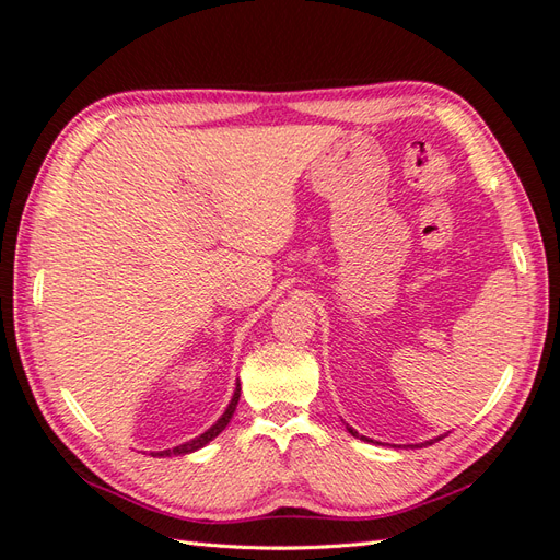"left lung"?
I'll list each match as a JSON object with an SVG mask.
<instances>
[{
    "mask_svg": "<svg viewBox=\"0 0 560 560\" xmlns=\"http://www.w3.org/2000/svg\"><path fill=\"white\" fill-rule=\"evenodd\" d=\"M348 432L352 434V436H358V432H354L352 428H348ZM364 439V436H362ZM439 439H442V436H436V439H430V442H425V444H420V446H430V444H434V442H439ZM366 442H369V439H366Z\"/></svg>",
    "mask_w": 560,
    "mask_h": 560,
    "instance_id": "left-lung-1",
    "label": "left lung"
}]
</instances>
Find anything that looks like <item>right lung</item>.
<instances>
[{"instance_id": "1", "label": "right lung", "mask_w": 560, "mask_h": 560, "mask_svg": "<svg viewBox=\"0 0 560 560\" xmlns=\"http://www.w3.org/2000/svg\"><path fill=\"white\" fill-rule=\"evenodd\" d=\"M238 399H241V383L235 385V393H233V397H231V404L226 406V411H224V416L219 418L214 425L208 430V432H202L200 436H196V439H191V442H186V444H179V446H175V448H165V451H156V453H151V455H159V457H171V455H186V453H194V451H198V448H202L206 444H210L212 439L222 432L226 425H229V420L233 418V411H235V406H238Z\"/></svg>"}]
</instances>
